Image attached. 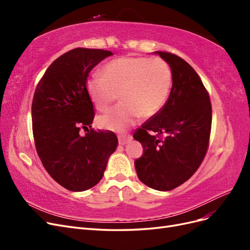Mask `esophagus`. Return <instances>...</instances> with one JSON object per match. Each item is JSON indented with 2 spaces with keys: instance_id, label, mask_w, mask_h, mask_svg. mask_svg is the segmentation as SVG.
<instances>
[{
  "instance_id": "obj_1",
  "label": "esophagus",
  "mask_w": 250,
  "mask_h": 250,
  "mask_svg": "<svg viewBox=\"0 0 250 250\" xmlns=\"http://www.w3.org/2000/svg\"><path fill=\"white\" fill-rule=\"evenodd\" d=\"M118 139H119L120 145H125V144H127L128 142H130L132 140V138L129 134H120Z\"/></svg>"
}]
</instances>
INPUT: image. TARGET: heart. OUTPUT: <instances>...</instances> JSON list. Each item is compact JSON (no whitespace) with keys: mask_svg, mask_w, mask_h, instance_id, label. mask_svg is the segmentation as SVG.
<instances>
[{"mask_svg":"<svg viewBox=\"0 0 250 250\" xmlns=\"http://www.w3.org/2000/svg\"><path fill=\"white\" fill-rule=\"evenodd\" d=\"M103 75L92 74L86 80V92L95 106L103 110L117 99L122 101L98 117L104 129L124 131L142 116H155L168 99L172 71L160 57H121L103 67Z\"/></svg>","mask_w":250,"mask_h":250,"instance_id":"b5f03b06","label":"heart"}]
</instances>
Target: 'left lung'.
<instances>
[{
  "label": "left lung",
  "mask_w": 250,
  "mask_h": 250,
  "mask_svg": "<svg viewBox=\"0 0 250 250\" xmlns=\"http://www.w3.org/2000/svg\"><path fill=\"white\" fill-rule=\"evenodd\" d=\"M154 54L170 65L172 88L164 107L133 134L144 149L134 166L143 184L157 191H170L190 178L206 156L211 105L201 79L190 64L168 52Z\"/></svg>",
  "instance_id": "obj_1"
}]
</instances>
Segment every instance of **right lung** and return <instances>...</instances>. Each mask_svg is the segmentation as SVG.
I'll return each mask as SVG.
<instances>
[{
  "instance_id": "1",
  "label": "right lung",
  "mask_w": 250,
  "mask_h": 250,
  "mask_svg": "<svg viewBox=\"0 0 250 250\" xmlns=\"http://www.w3.org/2000/svg\"><path fill=\"white\" fill-rule=\"evenodd\" d=\"M112 55L101 49L77 48L54 60L36 86L32 101V129L37 154L60 186L82 192L96 186L118 146L116 134L80 128L92 127L95 117L86 92L88 73Z\"/></svg>"
}]
</instances>
